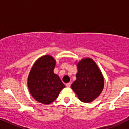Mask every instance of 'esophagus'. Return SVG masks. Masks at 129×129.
Segmentation results:
<instances>
[{
	"label": "esophagus",
	"instance_id": "34e87169",
	"mask_svg": "<svg viewBox=\"0 0 129 129\" xmlns=\"http://www.w3.org/2000/svg\"><path fill=\"white\" fill-rule=\"evenodd\" d=\"M71 83H70V82H69V83L66 84V86H67V87H71Z\"/></svg>",
	"mask_w": 129,
	"mask_h": 129
}]
</instances>
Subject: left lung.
Wrapping results in <instances>:
<instances>
[{
  "label": "left lung",
  "instance_id": "1",
  "mask_svg": "<svg viewBox=\"0 0 129 129\" xmlns=\"http://www.w3.org/2000/svg\"><path fill=\"white\" fill-rule=\"evenodd\" d=\"M78 72L71 88L79 99L89 103L100 94L104 86L103 76L96 63L91 58L82 59L77 63Z\"/></svg>",
  "mask_w": 129,
  "mask_h": 129
}]
</instances>
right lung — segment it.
<instances>
[{
  "label": "right lung",
  "instance_id": "add662e5",
  "mask_svg": "<svg viewBox=\"0 0 129 129\" xmlns=\"http://www.w3.org/2000/svg\"><path fill=\"white\" fill-rule=\"evenodd\" d=\"M55 60L50 55L41 57L33 65L27 79L31 96L40 103L50 104L58 97L65 85L53 73Z\"/></svg>",
  "mask_w": 129,
  "mask_h": 129
}]
</instances>
